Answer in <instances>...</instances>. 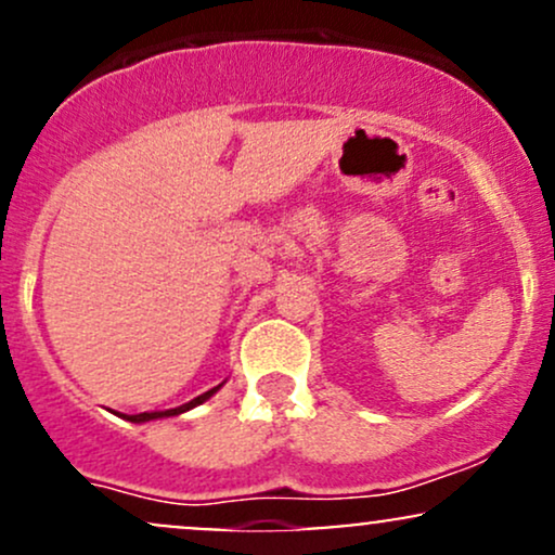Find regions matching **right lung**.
Masks as SVG:
<instances>
[{
	"label": "right lung",
	"mask_w": 555,
	"mask_h": 555,
	"mask_svg": "<svg viewBox=\"0 0 555 555\" xmlns=\"http://www.w3.org/2000/svg\"><path fill=\"white\" fill-rule=\"evenodd\" d=\"M221 386H224V384L214 386L211 391L201 393V397H195L193 401H188V404H180V406H175V410H162V412H140V415H122V417H125V420H130V423H151V420H162V417H177V415H182V412L193 410V406L203 404V401H208V399H211L214 393L219 391Z\"/></svg>",
	"instance_id": "1"
}]
</instances>
